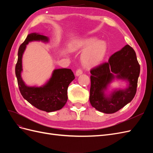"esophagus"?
<instances>
[{
    "label": "esophagus",
    "instance_id": "obj_1",
    "mask_svg": "<svg viewBox=\"0 0 153 153\" xmlns=\"http://www.w3.org/2000/svg\"><path fill=\"white\" fill-rule=\"evenodd\" d=\"M82 73H83V71H82V69H77V70L76 71L75 75H76V76H78L81 75L82 74Z\"/></svg>",
    "mask_w": 153,
    "mask_h": 153
}]
</instances>
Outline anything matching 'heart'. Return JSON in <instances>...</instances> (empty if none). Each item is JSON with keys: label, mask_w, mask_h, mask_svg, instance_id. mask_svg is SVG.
I'll return each mask as SVG.
<instances>
[{"label": "heart", "mask_w": 153, "mask_h": 153, "mask_svg": "<svg viewBox=\"0 0 153 153\" xmlns=\"http://www.w3.org/2000/svg\"><path fill=\"white\" fill-rule=\"evenodd\" d=\"M72 52L85 50L81 56L82 64L85 67H95L103 61L107 52V44L103 40H98L96 38H89L76 39L69 45Z\"/></svg>", "instance_id": "heart-1"}]
</instances>
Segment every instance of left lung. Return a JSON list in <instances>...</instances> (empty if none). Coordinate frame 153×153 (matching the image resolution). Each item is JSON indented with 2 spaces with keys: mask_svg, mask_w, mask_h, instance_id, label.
Returning a JSON list of instances; mask_svg holds the SVG:
<instances>
[{
  "mask_svg": "<svg viewBox=\"0 0 153 153\" xmlns=\"http://www.w3.org/2000/svg\"><path fill=\"white\" fill-rule=\"evenodd\" d=\"M140 68L136 53L126 45L110 57L108 61L91 70L90 103L97 110L113 114L131 102L137 92ZM115 79L125 81V89L108 92L109 84Z\"/></svg>",
  "mask_w": 153,
  "mask_h": 153,
  "instance_id": "8db88e82",
  "label": "left lung"
}]
</instances>
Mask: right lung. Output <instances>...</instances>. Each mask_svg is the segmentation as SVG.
I'll return each mask as SVG.
<instances>
[{"label": "right lung", "mask_w": 153, "mask_h": 153, "mask_svg": "<svg viewBox=\"0 0 153 153\" xmlns=\"http://www.w3.org/2000/svg\"><path fill=\"white\" fill-rule=\"evenodd\" d=\"M32 41L48 43L49 38L36 32L29 34L18 49L15 74L21 94L29 103L39 110L47 112L59 110L67 102L68 88L75 79V75L70 69H55L44 85L40 87L26 85L22 78V57L27 45Z\"/></svg>", "instance_id": "add662e5"}]
</instances>
